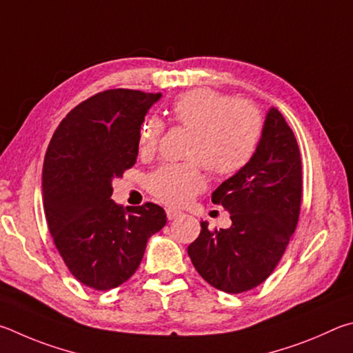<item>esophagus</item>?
<instances>
[{"instance_id":"obj_1","label":"esophagus","mask_w":353,"mask_h":353,"mask_svg":"<svg viewBox=\"0 0 353 353\" xmlns=\"http://www.w3.org/2000/svg\"><path fill=\"white\" fill-rule=\"evenodd\" d=\"M165 214H167V219H169V220H175V219L181 217V215H183L181 211H176V209H170V208L167 209Z\"/></svg>"}]
</instances>
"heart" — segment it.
Here are the masks:
<instances>
[{"label": "heart", "mask_w": 353, "mask_h": 353, "mask_svg": "<svg viewBox=\"0 0 353 353\" xmlns=\"http://www.w3.org/2000/svg\"><path fill=\"white\" fill-rule=\"evenodd\" d=\"M172 116L178 125L192 130L188 158L196 161L158 167L147 184L159 201L183 206L205 188L200 163L215 175H234L248 165L262 138V116L248 102L209 88L183 92L172 102ZM163 122L148 116L141 122L138 147L141 153L157 150Z\"/></svg>", "instance_id": "heart-1"}]
</instances>
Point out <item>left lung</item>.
I'll use <instances>...</instances> for the list:
<instances>
[{
	"label": "left lung",
	"instance_id": "obj_1",
	"mask_svg": "<svg viewBox=\"0 0 353 353\" xmlns=\"http://www.w3.org/2000/svg\"><path fill=\"white\" fill-rule=\"evenodd\" d=\"M302 165L293 130L277 108L265 116L256 154L212 192L231 214L228 230L201 232L188 246L199 274L225 293H243L273 273L298 225Z\"/></svg>",
	"mask_w": 353,
	"mask_h": 353
}]
</instances>
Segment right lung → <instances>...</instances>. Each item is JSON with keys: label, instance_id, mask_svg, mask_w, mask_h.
<instances>
[{"label": "right lung", "instance_id": "right-lung-1", "mask_svg": "<svg viewBox=\"0 0 353 353\" xmlns=\"http://www.w3.org/2000/svg\"><path fill=\"white\" fill-rule=\"evenodd\" d=\"M161 92L107 90L86 99L55 130L43 164V208L68 270L83 285L110 290L138 270L164 209L117 205L113 180L134 165L141 122Z\"/></svg>", "mask_w": 353, "mask_h": 353}]
</instances>
